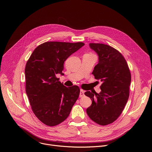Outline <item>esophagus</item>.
Listing matches in <instances>:
<instances>
[{
  "mask_svg": "<svg viewBox=\"0 0 152 152\" xmlns=\"http://www.w3.org/2000/svg\"><path fill=\"white\" fill-rule=\"evenodd\" d=\"M84 95H85V91L83 89H81L80 92V97H82L83 96H84Z\"/></svg>",
  "mask_w": 152,
  "mask_h": 152,
  "instance_id": "obj_1",
  "label": "esophagus"
}]
</instances>
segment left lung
I'll use <instances>...</instances> for the list:
<instances>
[{
  "label": "left lung",
  "mask_w": 152,
  "mask_h": 152,
  "mask_svg": "<svg viewBox=\"0 0 152 152\" xmlns=\"http://www.w3.org/2000/svg\"><path fill=\"white\" fill-rule=\"evenodd\" d=\"M91 49L99 56V63L92 74L100 80L101 92L86 91L92 100L86 109L90 119L100 125L114 122L121 114L130 94L131 73L123 55L110 45L90 43Z\"/></svg>",
  "instance_id": "left-lung-1"
}]
</instances>
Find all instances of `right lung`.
I'll list each match as a JSON object with an SVG mask.
<instances>
[{
	"mask_svg": "<svg viewBox=\"0 0 152 152\" xmlns=\"http://www.w3.org/2000/svg\"><path fill=\"white\" fill-rule=\"evenodd\" d=\"M84 45L45 42L34 50L27 62L26 91L33 113L46 125L53 126L65 121L78 98L79 87L64 86L56 75H63L64 61Z\"/></svg>",
	"mask_w": 152,
	"mask_h": 152,
	"instance_id": "right-lung-1",
	"label": "right lung"
}]
</instances>
